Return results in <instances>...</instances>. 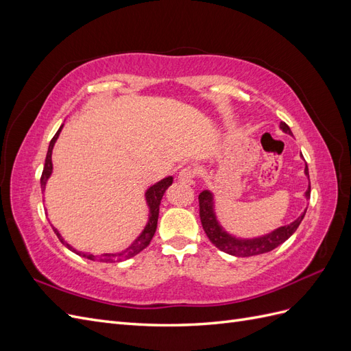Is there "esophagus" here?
<instances>
[{
  "mask_svg": "<svg viewBox=\"0 0 351 351\" xmlns=\"http://www.w3.org/2000/svg\"><path fill=\"white\" fill-rule=\"evenodd\" d=\"M196 177V169L193 167H184L180 169L178 180L182 183H192Z\"/></svg>",
  "mask_w": 351,
  "mask_h": 351,
  "instance_id": "1",
  "label": "esophagus"
}]
</instances>
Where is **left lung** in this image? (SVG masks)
<instances>
[{
  "label": "left lung",
  "instance_id": "left-lung-1",
  "mask_svg": "<svg viewBox=\"0 0 351 351\" xmlns=\"http://www.w3.org/2000/svg\"><path fill=\"white\" fill-rule=\"evenodd\" d=\"M280 127L284 133L291 134L290 127L284 121H281ZM304 174L309 177V169H307V165L304 167ZM304 196L306 199L311 197V186L306 190ZM304 214L306 210L295 221H293L291 224L274 230L272 232H269V234H265L256 239H237L234 236L228 234V232L219 226L215 210H214V196H212L209 190H204V192L199 195L200 222H202V227H204L206 232L208 239L219 250L239 258L254 256V254H262V253L274 250L275 247H278L280 244H282L287 239L291 237V234L297 230V227L300 226L302 219L304 218Z\"/></svg>",
  "mask_w": 351,
  "mask_h": 351
}]
</instances>
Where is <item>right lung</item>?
Listing matches in <instances>:
<instances>
[{
	"instance_id": "1",
	"label": "right lung",
	"mask_w": 351,
	"mask_h": 351,
	"mask_svg": "<svg viewBox=\"0 0 351 351\" xmlns=\"http://www.w3.org/2000/svg\"><path fill=\"white\" fill-rule=\"evenodd\" d=\"M61 129H62V125L60 127L58 132L56 133V136L52 137V141L49 142V146H48L44 171H42V176H40V187H42V190H45L47 182H48V178L51 177V173H52V159H51L52 147H54V145H56V142L58 139ZM171 184H173V177H165V178L161 180V182L155 183L154 186H151L149 189L146 190L145 197H146L147 206H149V219H147V224H146L145 230L141 232V236L137 237L130 244V246L127 247L125 250H123V252H119V253H105V254H101V256H95V254H92V253L79 252L76 249H73L67 241H64V239L61 237V234H60L58 230L56 227H52V230H54V232L57 234V237L60 239V241L64 244L66 247H69L71 252L79 254V256H83V258L90 259V261H98V262H120V261H124V259H130V258L134 256V254L141 253L145 247H147V244L151 243V240H152V237L155 234V231H156L158 215H159V205H161V199H162V196L165 193V190Z\"/></svg>"
}]
</instances>
